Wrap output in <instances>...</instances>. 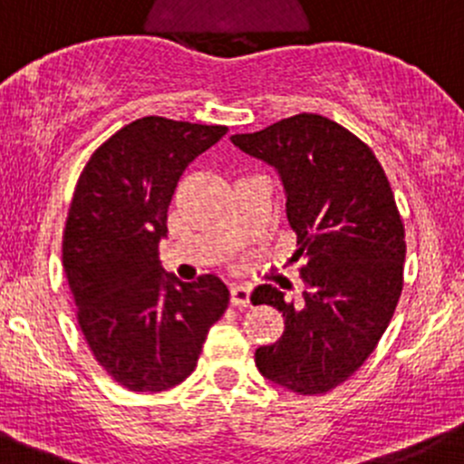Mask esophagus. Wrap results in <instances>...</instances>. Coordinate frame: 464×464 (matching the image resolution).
Segmentation results:
<instances>
[{
	"mask_svg": "<svg viewBox=\"0 0 464 464\" xmlns=\"http://www.w3.org/2000/svg\"><path fill=\"white\" fill-rule=\"evenodd\" d=\"M230 302L232 305H238V308L250 305V285H243V284L230 285Z\"/></svg>",
	"mask_w": 464,
	"mask_h": 464,
	"instance_id": "obj_1",
	"label": "esophagus"
}]
</instances>
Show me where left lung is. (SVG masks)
<instances>
[{
	"label": "left lung",
	"instance_id": "1",
	"mask_svg": "<svg viewBox=\"0 0 464 464\" xmlns=\"http://www.w3.org/2000/svg\"><path fill=\"white\" fill-rule=\"evenodd\" d=\"M230 140L279 174L304 259L299 304L270 284L252 293L285 322L279 342L256 348V369L295 393H326L373 353L402 293L407 243L391 185L360 138L317 113Z\"/></svg>",
	"mask_w": 464,
	"mask_h": 464
}]
</instances>
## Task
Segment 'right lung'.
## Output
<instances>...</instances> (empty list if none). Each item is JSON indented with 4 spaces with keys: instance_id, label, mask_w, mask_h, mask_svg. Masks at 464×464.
Masks as SVG:
<instances>
[{
    "instance_id": "1",
    "label": "right lung",
    "mask_w": 464,
    "mask_h": 464,
    "mask_svg": "<svg viewBox=\"0 0 464 464\" xmlns=\"http://www.w3.org/2000/svg\"><path fill=\"white\" fill-rule=\"evenodd\" d=\"M226 133L221 125L140 118L93 151L75 185L62 266L89 348L129 391L180 384L230 302L218 276L188 284L159 261L179 179Z\"/></svg>"
}]
</instances>
